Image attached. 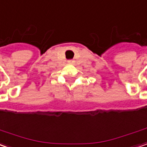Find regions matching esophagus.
<instances>
[{
  "label": "esophagus",
  "instance_id": "esophagus-1",
  "mask_svg": "<svg viewBox=\"0 0 147 147\" xmlns=\"http://www.w3.org/2000/svg\"><path fill=\"white\" fill-rule=\"evenodd\" d=\"M74 61H73V60H68V63H69V64H74Z\"/></svg>",
  "mask_w": 147,
  "mask_h": 147
}]
</instances>
